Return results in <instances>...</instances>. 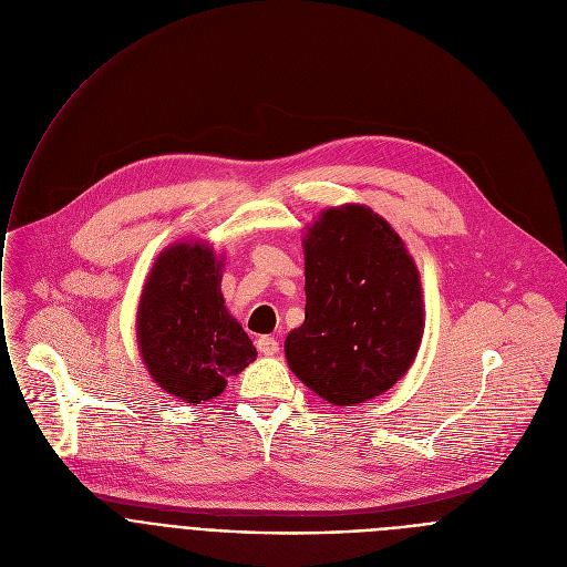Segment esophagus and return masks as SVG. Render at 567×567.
<instances>
[{"instance_id":"34e87169","label":"esophagus","mask_w":567,"mask_h":567,"mask_svg":"<svg viewBox=\"0 0 567 567\" xmlns=\"http://www.w3.org/2000/svg\"><path fill=\"white\" fill-rule=\"evenodd\" d=\"M256 346H258L260 354H265V357H274V354L280 350V343H278L274 337H260V339L256 341Z\"/></svg>"}]
</instances>
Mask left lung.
Masks as SVG:
<instances>
[{
  "instance_id": "left-lung-1",
  "label": "left lung",
  "mask_w": 567,
  "mask_h": 567,
  "mask_svg": "<svg viewBox=\"0 0 567 567\" xmlns=\"http://www.w3.org/2000/svg\"><path fill=\"white\" fill-rule=\"evenodd\" d=\"M305 320L285 341L291 372L334 406L374 399L413 365L424 334L420 271L372 208H328L307 228Z\"/></svg>"
}]
</instances>
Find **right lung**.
I'll return each mask as SVG.
<instances>
[{
	"label": "right lung",
	"mask_w": 567,
	"mask_h": 567,
	"mask_svg": "<svg viewBox=\"0 0 567 567\" xmlns=\"http://www.w3.org/2000/svg\"><path fill=\"white\" fill-rule=\"evenodd\" d=\"M221 267L204 241H175L158 254L138 300L141 359L158 388L186 403L219 396L258 357L224 305Z\"/></svg>",
	"instance_id": "right-lung-1"
}]
</instances>
